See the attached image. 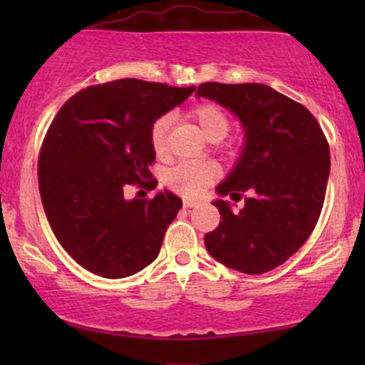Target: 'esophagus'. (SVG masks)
<instances>
[{
  "label": "esophagus",
  "mask_w": 365,
  "mask_h": 365,
  "mask_svg": "<svg viewBox=\"0 0 365 365\" xmlns=\"http://www.w3.org/2000/svg\"><path fill=\"white\" fill-rule=\"evenodd\" d=\"M197 200H194V199H185L183 200V207H195L197 206Z\"/></svg>",
  "instance_id": "esophagus-1"
}]
</instances>
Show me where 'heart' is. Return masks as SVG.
Returning <instances> with one entry per match:
<instances>
[{
    "label": "heart",
    "instance_id": "heart-1",
    "mask_svg": "<svg viewBox=\"0 0 365 365\" xmlns=\"http://www.w3.org/2000/svg\"><path fill=\"white\" fill-rule=\"evenodd\" d=\"M190 116L197 121L209 140H221L230 132V118L221 106L215 103H200L192 108ZM171 116L163 115L150 127V145L156 154L163 156L168 145ZM217 168L209 161H183L166 173L165 182L171 190L187 197H197L215 182Z\"/></svg>",
    "mask_w": 365,
    "mask_h": 365
}]
</instances>
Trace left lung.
I'll return each instance as SVG.
<instances>
[{"mask_svg": "<svg viewBox=\"0 0 365 365\" xmlns=\"http://www.w3.org/2000/svg\"><path fill=\"white\" fill-rule=\"evenodd\" d=\"M197 96L228 108L244 125L242 156L216 190L233 200L249 194L240 212L221 199L212 202L221 221L204 244L232 269L267 273L305 244L319 220L331 165L328 140L307 108L264 83L206 82Z\"/></svg>", "mask_w": 365, "mask_h": 365, "instance_id": "left-lung-1", "label": "left lung"}]
</instances>
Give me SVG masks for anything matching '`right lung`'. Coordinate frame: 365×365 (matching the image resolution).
<instances>
[{
    "label": "right lung",
    "instance_id": "obj_1",
    "mask_svg": "<svg viewBox=\"0 0 365 365\" xmlns=\"http://www.w3.org/2000/svg\"><path fill=\"white\" fill-rule=\"evenodd\" d=\"M194 89L139 78L99 83L72 96L49 125L37 170L41 200L54 237L91 273L125 278L158 257L182 199L170 190L127 199V190L156 188L150 127Z\"/></svg>",
    "mask_w": 365,
    "mask_h": 365
}]
</instances>
